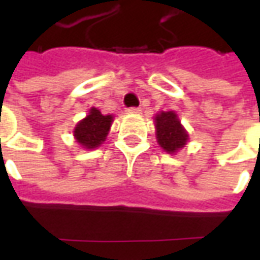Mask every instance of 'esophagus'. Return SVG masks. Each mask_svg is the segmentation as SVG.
<instances>
[{
	"mask_svg": "<svg viewBox=\"0 0 260 260\" xmlns=\"http://www.w3.org/2000/svg\"><path fill=\"white\" fill-rule=\"evenodd\" d=\"M142 110L139 107H129V108H126V113L128 114H139L141 113Z\"/></svg>",
	"mask_w": 260,
	"mask_h": 260,
	"instance_id": "34e87169",
	"label": "esophagus"
}]
</instances>
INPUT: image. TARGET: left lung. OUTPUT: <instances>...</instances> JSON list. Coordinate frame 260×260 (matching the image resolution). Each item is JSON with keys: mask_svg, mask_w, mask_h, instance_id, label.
I'll return each mask as SVG.
<instances>
[{"mask_svg": "<svg viewBox=\"0 0 260 260\" xmlns=\"http://www.w3.org/2000/svg\"><path fill=\"white\" fill-rule=\"evenodd\" d=\"M156 138L160 147L170 154L178 152L188 142V132L174 111H161L154 118Z\"/></svg>", "mask_w": 260, "mask_h": 260, "instance_id": "left-lung-1", "label": "left lung"}]
</instances>
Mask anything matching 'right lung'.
<instances>
[{
    "instance_id": "1",
    "label": "right lung",
    "mask_w": 260,
    "mask_h": 260,
    "mask_svg": "<svg viewBox=\"0 0 260 260\" xmlns=\"http://www.w3.org/2000/svg\"><path fill=\"white\" fill-rule=\"evenodd\" d=\"M111 124L113 115H104L97 108L91 107L89 114L75 126V139L85 149H96L106 141Z\"/></svg>"
}]
</instances>
